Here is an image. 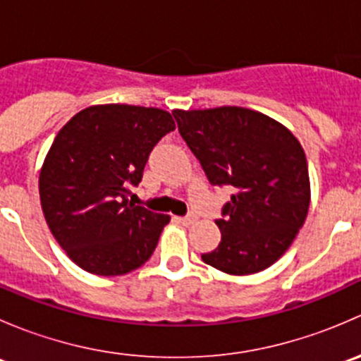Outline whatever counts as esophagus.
I'll list each match as a JSON object with an SVG mask.
<instances>
[{
    "label": "esophagus",
    "instance_id": "esophagus-1",
    "mask_svg": "<svg viewBox=\"0 0 361 361\" xmlns=\"http://www.w3.org/2000/svg\"><path fill=\"white\" fill-rule=\"evenodd\" d=\"M178 221H180L181 225H185V227H188V225L195 224V216H194V214H188V216L178 218Z\"/></svg>",
    "mask_w": 361,
    "mask_h": 361
}]
</instances>
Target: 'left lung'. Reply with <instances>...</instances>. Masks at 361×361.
Masks as SVG:
<instances>
[{"mask_svg":"<svg viewBox=\"0 0 361 361\" xmlns=\"http://www.w3.org/2000/svg\"><path fill=\"white\" fill-rule=\"evenodd\" d=\"M173 115L209 183L232 190L214 221L220 245L202 260L234 276L271 267L293 243L311 201L307 160L298 140L274 118L248 108L174 110Z\"/></svg>","mask_w":361,"mask_h":361,"instance_id":"1","label":"left lung"}]
</instances>
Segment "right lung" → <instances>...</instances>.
Returning <instances> with one entry per match:
<instances>
[{"label": "right lung", "mask_w": 361, "mask_h": 361, "mask_svg": "<svg viewBox=\"0 0 361 361\" xmlns=\"http://www.w3.org/2000/svg\"><path fill=\"white\" fill-rule=\"evenodd\" d=\"M174 129L159 108L97 104L57 133L39 173V201L56 241L83 271L122 276L152 257L171 218L134 206L127 194Z\"/></svg>", "instance_id": "1"}]
</instances>
